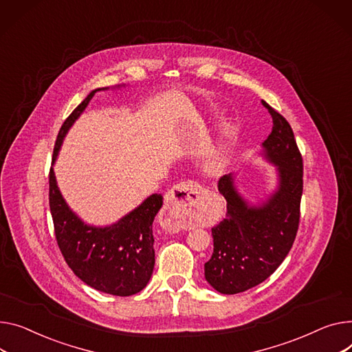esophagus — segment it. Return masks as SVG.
<instances>
[{
  "label": "esophagus",
  "mask_w": 352,
  "mask_h": 352,
  "mask_svg": "<svg viewBox=\"0 0 352 352\" xmlns=\"http://www.w3.org/2000/svg\"><path fill=\"white\" fill-rule=\"evenodd\" d=\"M201 185L192 181H184L174 185L167 191L164 201H166V209H164V223L171 230L178 232L184 228V217L186 210L195 206L199 194Z\"/></svg>",
  "instance_id": "34e87169"
}]
</instances>
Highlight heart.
<instances>
[{
    "mask_svg": "<svg viewBox=\"0 0 352 352\" xmlns=\"http://www.w3.org/2000/svg\"><path fill=\"white\" fill-rule=\"evenodd\" d=\"M223 167V155L221 153L209 154L204 161V168L208 174H217Z\"/></svg>",
    "mask_w": 352,
    "mask_h": 352,
    "instance_id": "heart-1",
    "label": "heart"
}]
</instances>
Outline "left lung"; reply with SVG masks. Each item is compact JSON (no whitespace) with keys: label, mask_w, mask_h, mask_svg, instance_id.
<instances>
[{"label":"left lung","mask_w":352,"mask_h":352,"mask_svg":"<svg viewBox=\"0 0 352 352\" xmlns=\"http://www.w3.org/2000/svg\"><path fill=\"white\" fill-rule=\"evenodd\" d=\"M273 127L263 157L278 174L276 191L261 205H249L235 177L223 175L218 190L226 199V215L212 228L214 253L205 263V278L222 294L246 292L274 273L290 252L300 222L302 158L285 117L262 100Z\"/></svg>","instance_id":"left-lung-1"}]
</instances>
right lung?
Segmentation results:
<instances>
[{"label":"right lung","instance_id":"add662e5","mask_svg":"<svg viewBox=\"0 0 352 352\" xmlns=\"http://www.w3.org/2000/svg\"><path fill=\"white\" fill-rule=\"evenodd\" d=\"M106 89L109 87L91 90L65 120L56 138L52 164L67 130L95 93ZM161 206V194H153L119 222L104 228L87 225L69 208L58 188L54 168L50 171V208L58 246L67 266L83 283L107 294L131 296L150 282L155 263L153 222Z\"/></svg>","mask_w":352,"mask_h":352}]
</instances>
